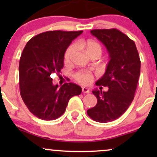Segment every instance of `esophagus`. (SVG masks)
I'll return each instance as SVG.
<instances>
[{"label": "esophagus", "instance_id": "esophagus-1", "mask_svg": "<svg viewBox=\"0 0 157 157\" xmlns=\"http://www.w3.org/2000/svg\"><path fill=\"white\" fill-rule=\"evenodd\" d=\"M82 93H85V94H89L90 93L89 89L86 87H82Z\"/></svg>", "mask_w": 157, "mask_h": 157}]
</instances>
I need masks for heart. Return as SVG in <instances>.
<instances>
[{
    "instance_id": "obj_1",
    "label": "heart",
    "mask_w": 157,
    "mask_h": 157,
    "mask_svg": "<svg viewBox=\"0 0 157 157\" xmlns=\"http://www.w3.org/2000/svg\"><path fill=\"white\" fill-rule=\"evenodd\" d=\"M77 45L79 46H80V47L83 48L89 55H92L94 53H98L100 55H101V46L98 43L96 42V41L92 40H88L86 41H82V42L79 43ZM75 51H76V46L74 44L70 45L66 48L63 56L65 63H68L70 62L71 56L73 55V54L75 53ZM75 78L80 84L89 85L92 81L93 75L92 74L89 72V71H80L75 74Z\"/></svg>"
}]
</instances>
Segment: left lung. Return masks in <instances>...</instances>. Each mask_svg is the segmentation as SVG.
<instances>
[{
  "instance_id": "left-lung-1",
  "label": "left lung",
  "mask_w": 157,
  "mask_h": 157,
  "mask_svg": "<svg viewBox=\"0 0 157 157\" xmlns=\"http://www.w3.org/2000/svg\"><path fill=\"white\" fill-rule=\"evenodd\" d=\"M91 33L105 45L109 54L105 72L96 82L109 90H94L97 103L87 113L94 121L109 122L122 116L134 100L141 62L134 40L120 30L93 29Z\"/></svg>"
}]
</instances>
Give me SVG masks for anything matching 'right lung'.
Returning a JSON list of instances; mask_svg holds the SVG:
<instances>
[{
  "instance_id": "right-lung-1",
  "label": "right lung",
  "mask_w": 157,
  "mask_h": 157,
  "mask_svg": "<svg viewBox=\"0 0 157 157\" xmlns=\"http://www.w3.org/2000/svg\"><path fill=\"white\" fill-rule=\"evenodd\" d=\"M82 31H48L27 42L19 63L20 93L25 105L37 118L54 120L65 112L70 98L82 92L80 86L66 82L58 89L51 75H60L63 56Z\"/></svg>"
}]
</instances>
